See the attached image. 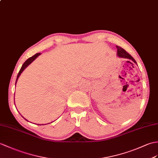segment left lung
<instances>
[{
  "instance_id": "left-lung-1",
  "label": "left lung",
  "mask_w": 158,
  "mask_h": 158,
  "mask_svg": "<svg viewBox=\"0 0 158 158\" xmlns=\"http://www.w3.org/2000/svg\"><path fill=\"white\" fill-rule=\"evenodd\" d=\"M116 48H117V54L119 57H122V58H129V59H131L133 60L135 63L137 64V62L135 61V60L133 58V56H131V54L128 53L126 50H124L123 48H121L120 46H116ZM129 62V61H128Z\"/></svg>"
}]
</instances>
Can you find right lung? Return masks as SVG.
<instances>
[{"label":"right lung","instance_id":"add662e5","mask_svg":"<svg viewBox=\"0 0 158 158\" xmlns=\"http://www.w3.org/2000/svg\"><path fill=\"white\" fill-rule=\"evenodd\" d=\"M40 54V53H37V54H35V55H34V56H31V57H30V58H29L28 59L25 61L24 63L23 64V65H22V67H21V69H20V71H19V72L18 73V75H17V79H16V83H17V79H18V78H19V77L20 76V75L21 74V73L23 71V70L24 69L26 68L27 66L29 64H31V62L34 61L36 58H37L39 55Z\"/></svg>","mask_w":158,"mask_h":158}]
</instances>
